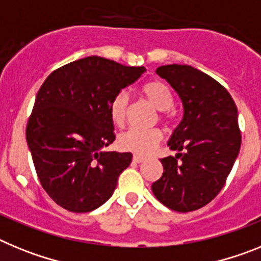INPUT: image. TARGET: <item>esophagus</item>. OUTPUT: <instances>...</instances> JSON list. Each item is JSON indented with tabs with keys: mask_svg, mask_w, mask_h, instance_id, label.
Listing matches in <instances>:
<instances>
[{
	"mask_svg": "<svg viewBox=\"0 0 261 261\" xmlns=\"http://www.w3.org/2000/svg\"><path fill=\"white\" fill-rule=\"evenodd\" d=\"M145 161V158L144 156H140V155H133V162H136V163H141V162H144Z\"/></svg>",
	"mask_w": 261,
	"mask_h": 261,
	"instance_id": "1",
	"label": "esophagus"
}]
</instances>
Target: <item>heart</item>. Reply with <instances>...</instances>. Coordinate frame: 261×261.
<instances>
[{"label":"heart","instance_id":"1","mask_svg":"<svg viewBox=\"0 0 261 261\" xmlns=\"http://www.w3.org/2000/svg\"><path fill=\"white\" fill-rule=\"evenodd\" d=\"M141 94L155 110L167 111L172 107V94L165 84L159 81H150L141 87ZM129 98L125 91L117 94L110 107L111 119L116 125L121 126L125 123ZM162 140L159 129H137L130 128L119 136V145L123 150L136 154L150 153L158 142Z\"/></svg>","mask_w":261,"mask_h":261}]
</instances>
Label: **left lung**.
Here are the masks:
<instances>
[{
    "label": "left lung",
    "mask_w": 261,
    "mask_h": 261,
    "mask_svg": "<svg viewBox=\"0 0 261 261\" xmlns=\"http://www.w3.org/2000/svg\"><path fill=\"white\" fill-rule=\"evenodd\" d=\"M176 91L183 117L167 146L175 156L161 159L163 174L151 186L154 196L175 212L202 208L222 190L241 149L238 110L227 90L190 65L156 69Z\"/></svg>",
    "instance_id": "1"
}]
</instances>
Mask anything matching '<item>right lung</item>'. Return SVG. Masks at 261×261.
<instances>
[{
    "label": "right lung",
    "instance_id": "right-lung-1",
    "mask_svg": "<svg viewBox=\"0 0 261 261\" xmlns=\"http://www.w3.org/2000/svg\"><path fill=\"white\" fill-rule=\"evenodd\" d=\"M146 71L90 56L50 73L26 129L36 174L50 199L86 213L110 199L132 154L107 151L115 141L112 99Z\"/></svg>",
    "mask_w": 261,
    "mask_h": 261
}]
</instances>
